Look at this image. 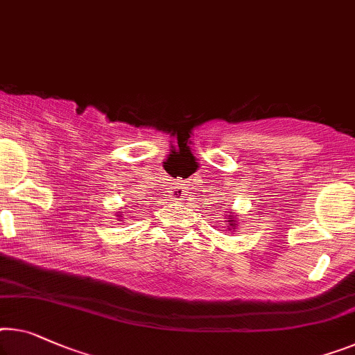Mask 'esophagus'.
<instances>
[{"label": "esophagus", "instance_id": "esophagus-1", "mask_svg": "<svg viewBox=\"0 0 355 355\" xmlns=\"http://www.w3.org/2000/svg\"><path fill=\"white\" fill-rule=\"evenodd\" d=\"M180 198V196L178 194H175V198H173V199H178Z\"/></svg>", "mask_w": 355, "mask_h": 355}]
</instances>
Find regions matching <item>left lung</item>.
Segmentation results:
<instances>
[{
	"label": "left lung",
	"mask_w": 355,
	"mask_h": 355,
	"mask_svg": "<svg viewBox=\"0 0 355 355\" xmlns=\"http://www.w3.org/2000/svg\"><path fill=\"white\" fill-rule=\"evenodd\" d=\"M230 215H226V221L225 223L228 225V230L230 231H234L237 226H239V218H237L236 214H232V211H228Z\"/></svg>",
	"instance_id": "left-lung-1"
}]
</instances>
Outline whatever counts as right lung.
Listing matches in <instances>:
<instances>
[{"label":"right lung","mask_w":355,"mask_h":355,"mask_svg":"<svg viewBox=\"0 0 355 355\" xmlns=\"http://www.w3.org/2000/svg\"><path fill=\"white\" fill-rule=\"evenodd\" d=\"M118 215H119V218H118V220H119V221H123V220H121V218H123V215H121V214H118Z\"/></svg>","instance_id":"add662e5"}]
</instances>
